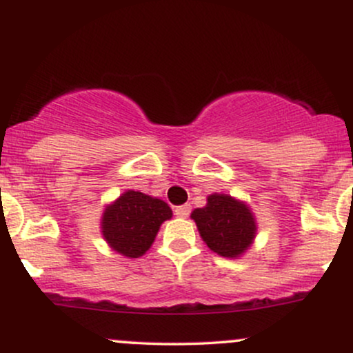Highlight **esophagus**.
I'll return each mask as SVG.
<instances>
[{
  "label": "esophagus",
  "mask_w": 353,
  "mask_h": 353,
  "mask_svg": "<svg viewBox=\"0 0 353 353\" xmlns=\"http://www.w3.org/2000/svg\"><path fill=\"white\" fill-rule=\"evenodd\" d=\"M174 214H176L177 217L181 219H185L190 214V205L189 204H184V205H177L176 209H174Z\"/></svg>",
  "instance_id": "esophagus-1"
}]
</instances>
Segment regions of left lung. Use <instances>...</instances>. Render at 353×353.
Wrapping results in <instances>:
<instances>
[{"label": "left lung", "mask_w": 353, "mask_h": 353, "mask_svg": "<svg viewBox=\"0 0 353 353\" xmlns=\"http://www.w3.org/2000/svg\"><path fill=\"white\" fill-rule=\"evenodd\" d=\"M190 219L196 222L202 241L221 257L239 259L244 255L257 234L252 210L244 201L229 194H210L208 204L194 209Z\"/></svg>", "instance_id": "8db88e82"}]
</instances>
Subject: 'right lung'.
I'll list each match as a JSON object with an SVG mask.
<instances>
[{
  "mask_svg": "<svg viewBox=\"0 0 353 353\" xmlns=\"http://www.w3.org/2000/svg\"><path fill=\"white\" fill-rule=\"evenodd\" d=\"M171 217L164 201L129 189L104 208L101 234L114 252L137 259L151 249L163 222Z\"/></svg>",
  "mask_w": 353,
  "mask_h": 353,
  "instance_id": "add662e5",
  "label": "right lung"
}]
</instances>
